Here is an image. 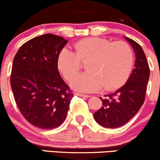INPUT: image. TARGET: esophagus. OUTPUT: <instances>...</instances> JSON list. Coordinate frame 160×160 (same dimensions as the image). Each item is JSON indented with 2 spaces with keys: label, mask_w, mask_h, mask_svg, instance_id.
<instances>
[{
  "label": "esophagus",
  "mask_w": 160,
  "mask_h": 160,
  "mask_svg": "<svg viewBox=\"0 0 160 160\" xmlns=\"http://www.w3.org/2000/svg\"><path fill=\"white\" fill-rule=\"evenodd\" d=\"M76 96H78V97H85V98H88V97H89L90 96L89 95H87V94H83V93H76Z\"/></svg>",
  "instance_id": "34e87169"
}]
</instances>
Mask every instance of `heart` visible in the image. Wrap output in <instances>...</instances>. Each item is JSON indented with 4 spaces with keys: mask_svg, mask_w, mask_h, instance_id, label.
Returning <instances> with one entry per match:
<instances>
[{
    "mask_svg": "<svg viewBox=\"0 0 160 160\" xmlns=\"http://www.w3.org/2000/svg\"><path fill=\"white\" fill-rule=\"evenodd\" d=\"M134 55L132 48L123 41L111 42L106 39L88 38L74 45V52L67 48L58 57V69L67 81H71L86 63L87 72L72 80L77 91L93 92L104 87L113 91L121 87L132 70Z\"/></svg>",
    "mask_w": 160,
    "mask_h": 160,
    "instance_id": "heart-1",
    "label": "heart"
}]
</instances>
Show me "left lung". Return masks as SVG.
Returning a JSON list of instances; mask_svg holds the SVG:
<instances>
[{
  "label": "left lung",
  "instance_id": "1",
  "mask_svg": "<svg viewBox=\"0 0 160 160\" xmlns=\"http://www.w3.org/2000/svg\"><path fill=\"white\" fill-rule=\"evenodd\" d=\"M136 53L132 72L123 87L104 99L99 97L102 106L94 112L93 117L99 125L106 128H118L127 123L142 106L150 77V68L146 55L138 43L125 37Z\"/></svg>",
  "mask_w": 160,
  "mask_h": 160
}]
</instances>
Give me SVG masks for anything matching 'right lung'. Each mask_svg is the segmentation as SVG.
Returning a JSON list of instances; mask_svg holds the SVG:
<instances>
[{
  "instance_id": "add662e5",
  "label": "right lung",
  "mask_w": 160,
  "mask_h": 160,
  "mask_svg": "<svg viewBox=\"0 0 160 160\" xmlns=\"http://www.w3.org/2000/svg\"><path fill=\"white\" fill-rule=\"evenodd\" d=\"M67 43L63 37L46 33L24 43L13 59L10 85L21 114L43 129L64 121L73 97L58 69V57Z\"/></svg>"
}]
</instances>
